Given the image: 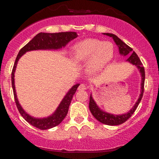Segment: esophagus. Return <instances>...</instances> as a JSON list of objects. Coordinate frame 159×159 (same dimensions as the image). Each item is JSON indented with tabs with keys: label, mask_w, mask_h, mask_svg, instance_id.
Returning a JSON list of instances; mask_svg holds the SVG:
<instances>
[{
	"label": "esophagus",
	"mask_w": 159,
	"mask_h": 159,
	"mask_svg": "<svg viewBox=\"0 0 159 159\" xmlns=\"http://www.w3.org/2000/svg\"><path fill=\"white\" fill-rule=\"evenodd\" d=\"M78 90H86L85 85L83 84H80L79 87H78Z\"/></svg>",
	"instance_id": "esophagus-1"
}]
</instances>
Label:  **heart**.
<instances>
[{"label": "heart", "instance_id": "heart-1", "mask_svg": "<svg viewBox=\"0 0 159 159\" xmlns=\"http://www.w3.org/2000/svg\"><path fill=\"white\" fill-rule=\"evenodd\" d=\"M73 57L77 61L89 60L88 68L91 71H97L111 61L114 54V47L109 42L99 39H88L78 43L72 49Z\"/></svg>", "mask_w": 159, "mask_h": 159}]
</instances>
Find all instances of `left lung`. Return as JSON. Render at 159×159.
<instances>
[{
    "label": "left lung",
    "instance_id": "8db88e82",
    "mask_svg": "<svg viewBox=\"0 0 159 159\" xmlns=\"http://www.w3.org/2000/svg\"><path fill=\"white\" fill-rule=\"evenodd\" d=\"M105 35H107L108 36H111L114 39V42L116 43V44L119 46V50L120 53L121 54H123L124 56H126L129 54L130 57H129V59L127 60L128 61L130 62L132 64L138 66V68L140 69V72L141 73L142 76V81H141V93H140V97L138 98V102H137L134 106L131 109L130 111L127 113V114H122V115H114L108 114V113L104 112L102 110H100L98 108V107L96 105V102H94V100L93 99L92 96L90 95V103H89V108L91 114H93V116L96 118L98 121H99L100 123L105 124V125H120V124H123L125 123L126 120H128L129 118L132 116V115L134 114V112L135 111L136 108L138 107V105H139L140 102L141 101V98L143 97V91H144V81H145V70H144V67L143 66L141 61H140V58L138 57V56L137 55V54L134 52H132V48L131 47H129V45H127L125 43H123L120 38H118L117 36L114 34H104Z\"/></svg>",
    "mask_w": 159,
    "mask_h": 159
}]
</instances>
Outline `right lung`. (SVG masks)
<instances>
[{"label": "right lung", "mask_w": 159, "mask_h": 159, "mask_svg": "<svg viewBox=\"0 0 159 159\" xmlns=\"http://www.w3.org/2000/svg\"><path fill=\"white\" fill-rule=\"evenodd\" d=\"M78 36L76 32H61L54 33V34H48V33H39L34 39L30 40L27 45H25L21 50L19 51L16 59L14 63L13 68L12 70L11 78H12V87L13 90L14 98H15L16 105L17 106L20 114L23 116L27 123H29L33 126L41 129V130H45V129H51V128L55 127L56 125H59L63 121L65 116H66L69 111V107L70 105L72 98L73 97L74 94L75 93L77 88L79 86V84L74 85L71 88V90L67 93L66 96L62 100L60 104L59 107H57L55 112L52 116L43 119H36L28 115L23 110L22 107L19 105V101L16 96V93L15 90V84H14V73L17 65L18 61L19 58L25 54V52L32 50H39V49H58L64 47L69 42L74 39Z\"/></svg>", "instance_id": "obj_1"}]
</instances>
